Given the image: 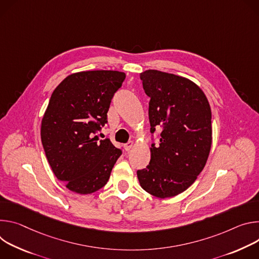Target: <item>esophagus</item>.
I'll return each instance as SVG.
<instances>
[{"label":"esophagus","instance_id":"1","mask_svg":"<svg viewBox=\"0 0 259 259\" xmlns=\"http://www.w3.org/2000/svg\"><path fill=\"white\" fill-rule=\"evenodd\" d=\"M133 146H134V143L132 141H130V142L126 143V144L123 145V148H124L125 151H130L133 148Z\"/></svg>","mask_w":259,"mask_h":259}]
</instances>
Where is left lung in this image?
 <instances>
[{
  "instance_id": "left-lung-1",
  "label": "left lung",
  "mask_w": 259,
  "mask_h": 259,
  "mask_svg": "<svg viewBox=\"0 0 259 259\" xmlns=\"http://www.w3.org/2000/svg\"><path fill=\"white\" fill-rule=\"evenodd\" d=\"M149 102L150 133L161 127L159 144L151 145V159L137 175L142 188L160 197L186 190L203 170L212 144L209 102L192 81L157 70L140 74ZM153 139V138H152Z\"/></svg>"
}]
</instances>
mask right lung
Masks as SVG:
<instances>
[{"label": "right lung", "instance_id": "right-lung-1", "mask_svg": "<svg viewBox=\"0 0 259 259\" xmlns=\"http://www.w3.org/2000/svg\"><path fill=\"white\" fill-rule=\"evenodd\" d=\"M125 74L88 71L68 76L54 90L42 119L41 140L55 177L77 193L104 187L122 151L96 135L108 122L111 101Z\"/></svg>", "mask_w": 259, "mask_h": 259}]
</instances>
